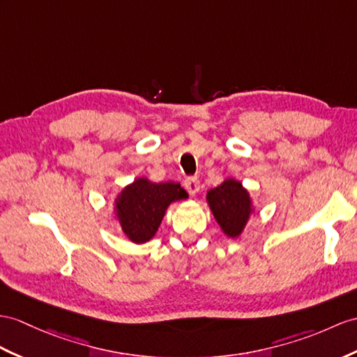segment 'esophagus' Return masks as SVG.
Instances as JSON below:
<instances>
[{
    "mask_svg": "<svg viewBox=\"0 0 357 357\" xmlns=\"http://www.w3.org/2000/svg\"><path fill=\"white\" fill-rule=\"evenodd\" d=\"M185 188H186V190H188V192H189L190 195L198 194V190H199V180H198L197 177H188L186 181H185Z\"/></svg>",
    "mask_w": 357,
    "mask_h": 357,
    "instance_id": "esophagus-1",
    "label": "esophagus"
}]
</instances>
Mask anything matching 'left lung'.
I'll return each instance as SVG.
<instances>
[{"label": "left lung", "instance_id": "left-lung-1", "mask_svg": "<svg viewBox=\"0 0 357 357\" xmlns=\"http://www.w3.org/2000/svg\"><path fill=\"white\" fill-rule=\"evenodd\" d=\"M207 202L222 231L236 238L244 230L251 212V199L239 181L229 178L207 192Z\"/></svg>", "mask_w": 357, "mask_h": 357}]
</instances>
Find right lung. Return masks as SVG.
<instances>
[{
    "label": "right lung",
    "instance_id": "add662e5",
    "mask_svg": "<svg viewBox=\"0 0 357 357\" xmlns=\"http://www.w3.org/2000/svg\"><path fill=\"white\" fill-rule=\"evenodd\" d=\"M188 194L178 183H151L137 178L116 198V216L130 241L144 244L158 231L167 207Z\"/></svg>",
    "mask_w": 357,
    "mask_h": 357
}]
</instances>
